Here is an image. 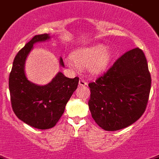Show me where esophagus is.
<instances>
[{"label": "esophagus", "mask_w": 159, "mask_h": 159, "mask_svg": "<svg viewBox=\"0 0 159 159\" xmlns=\"http://www.w3.org/2000/svg\"><path fill=\"white\" fill-rule=\"evenodd\" d=\"M87 84V82H86V81H84V79H80L79 81V85H81V86H84Z\"/></svg>", "instance_id": "1"}]
</instances>
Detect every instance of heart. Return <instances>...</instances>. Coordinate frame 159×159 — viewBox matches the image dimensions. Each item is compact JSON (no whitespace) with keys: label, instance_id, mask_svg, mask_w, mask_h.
Segmentation results:
<instances>
[{"label":"heart","instance_id":"obj_1","mask_svg":"<svg viewBox=\"0 0 159 159\" xmlns=\"http://www.w3.org/2000/svg\"><path fill=\"white\" fill-rule=\"evenodd\" d=\"M112 59V52L103 45L81 48L71 53V59H66V63L70 67H74L73 62L80 67H87L90 72L99 73L106 68Z\"/></svg>","mask_w":159,"mask_h":159}]
</instances>
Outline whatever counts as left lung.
Instances as JSON below:
<instances>
[{
	"label": "left lung",
	"instance_id": "8db88e82",
	"mask_svg": "<svg viewBox=\"0 0 159 159\" xmlns=\"http://www.w3.org/2000/svg\"><path fill=\"white\" fill-rule=\"evenodd\" d=\"M151 84L144 52L138 47L126 52L106 73L89 84L92 118L108 131L131 125L145 111Z\"/></svg>",
	"mask_w": 159,
	"mask_h": 159
}]
</instances>
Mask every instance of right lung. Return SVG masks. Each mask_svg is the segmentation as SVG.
I'll return each mask as SVG.
<instances>
[{"label":"right lung","mask_w":159,"mask_h":159,"mask_svg":"<svg viewBox=\"0 0 159 159\" xmlns=\"http://www.w3.org/2000/svg\"><path fill=\"white\" fill-rule=\"evenodd\" d=\"M50 38L47 33L35 35L17 53L9 75V91L14 112L26 124L40 130L56 125L79 82L78 77L68 78L61 72L47 85H37L27 79L25 62L33 44ZM60 63L64 67L62 58Z\"/></svg>","instance_id":"1"}]
</instances>
